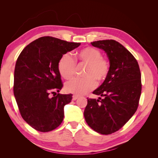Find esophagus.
I'll return each instance as SVG.
<instances>
[{
	"instance_id": "1",
	"label": "esophagus",
	"mask_w": 158,
	"mask_h": 158,
	"mask_svg": "<svg viewBox=\"0 0 158 158\" xmlns=\"http://www.w3.org/2000/svg\"><path fill=\"white\" fill-rule=\"evenodd\" d=\"M79 98V96L78 95H73V100H76L77 98Z\"/></svg>"
}]
</instances>
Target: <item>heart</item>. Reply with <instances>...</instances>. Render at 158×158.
I'll list each match as a JSON object with an SVG mask.
<instances>
[{
  "label": "heart",
  "instance_id": "b5f03b06",
  "mask_svg": "<svg viewBox=\"0 0 158 158\" xmlns=\"http://www.w3.org/2000/svg\"><path fill=\"white\" fill-rule=\"evenodd\" d=\"M76 63L85 65L82 75L84 78L74 79L66 83L65 89L68 93L78 95L92 90L98 84H102L107 78L110 72V63L102 53L95 47H87L76 53L75 59L69 53L61 56L58 62L60 76L65 79L73 78L75 73Z\"/></svg>",
  "mask_w": 158,
  "mask_h": 158
}]
</instances>
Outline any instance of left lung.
I'll return each mask as SVG.
<instances>
[{"label": "left lung", "instance_id": "1", "mask_svg": "<svg viewBox=\"0 0 158 158\" xmlns=\"http://www.w3.org/2000/svg\"><path fill=\"white\" fill-rule=\"evenodd\" d=\"M103 49L110 62V72L93 92L99 100L87 98L84 118L89 126L102 135H110L124 126L138 108L141 93V72L137 60L114 40L91 42Z\"/></svg>", "mask_w": 158, "mask_h": 158}]
</instances>
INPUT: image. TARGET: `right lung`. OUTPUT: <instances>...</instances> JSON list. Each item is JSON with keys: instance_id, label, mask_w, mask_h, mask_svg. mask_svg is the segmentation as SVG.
<instances>
[{"instance_id": "add662e5", "label": "right lung", "mask_w": 158, "mask_h": 158, "mask_svg": "<svg viewBox=\"0 0 158 158\" xmlns=\"http://www.w3.org/2000/svg\"><path fill=\"white\" fill-rule=\"evenodd\" d=\"M80 44L44 36L27 45L19 56L13 91L21 117L35 130L49 132L63 122L64 106L70 102L73 95L56 93L63 86L58 62Z\"/></svg>"}]
</instances>
